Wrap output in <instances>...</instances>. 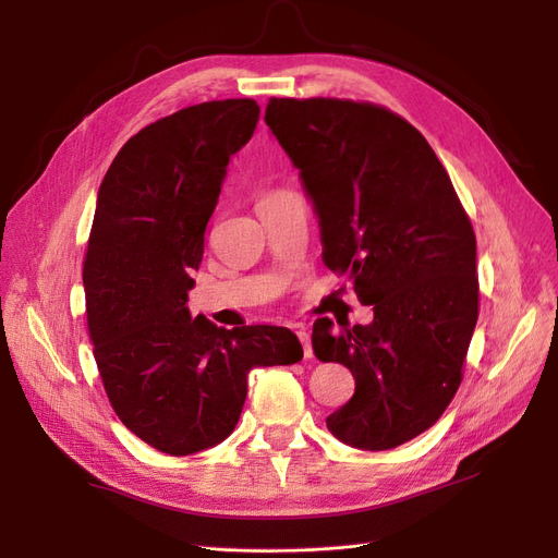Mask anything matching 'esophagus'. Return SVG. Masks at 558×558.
Listing matches in <instances>:
<instances>
[{
    "mask_svg": "<svg viewBox=\"0 0 558 558\" xmlns=\"http://www.w3.org/2000/svg\"><path fill=\"white\" fill-rule=\"evenodd\" d=\"M295 332L300 337L302 342V351H305V359H312V335H310V328L307 326H295Z\"/></svg>",
    "mask_w": 558,
    "mask_h": 558,
    "instance_id": "esophagus-1",
    "label": "esophagus"
}]
</instances>
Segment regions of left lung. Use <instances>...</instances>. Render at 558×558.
<instances>
[{
	"label": "left lung",
	"mask_w": 558,
	"mask_h": 558,
	"mask_svg": "<svg viewBox=\"0 0 558 558\" xmlns=\"http://www.w3.org/2000/svg\"><path fill=\"white\" fill-rule=\"evenodd\" d=\"M265 123L300 172L324 263L347 275L367 326L318 318V361L356 391L326 418L337 440L393 449L428 430L461 384L477 326V242L449 174L416 128L349 99H269Z\"/></svg>",
	"instance_id": "left-lung-1"
}]
</instances>
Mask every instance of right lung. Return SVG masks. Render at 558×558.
Returning <instances> with one entry per match:
<instances>
[{
    "instance_id": "obj_1",
    "label": "right lung",
    "mask_w": 558,
    "mask_h": 558,
    "mask_svg": "<svg viewBox=\"0 0 558 558\" xmlns=\"http://www.w3.org/2000/svg\"><path fill=\"white\" fill-rule=\"evenodd\" d=\"M258 118L253 99L181 109L134 134L97 191L83 265L95 361L118 418L162 453L223 442L251 369L302 361L289 328L226 330L185 307L228 162Z\"/></svg>"
}]
</instances>
